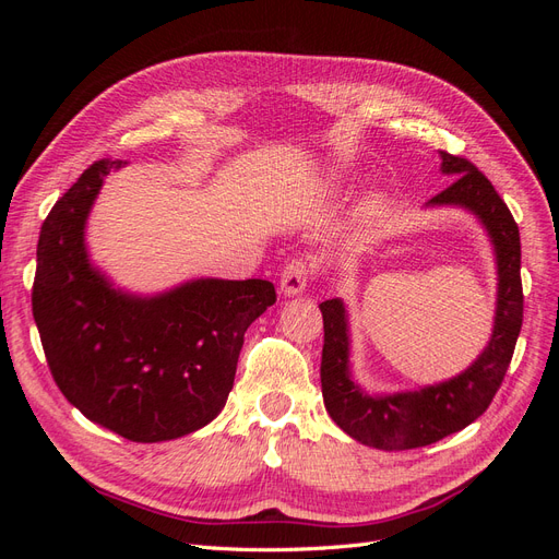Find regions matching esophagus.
Wrapping results in <instances>:
<instances>
[{
	"mask_svg": "<svg viewBox=\"0 0 559 559\" xmlns=\"http://www.w3.org/2000/svg\"><path fill=\"white\" fill-rule=\"evenodd\" d=\"M310 263L302 259H294L292 263H286L282 275H280V289L284 296H298L306 292L308 280H310Z\"/></svg>",
	"mask_w": 559,
	"mask_h": 559,
	"instance_id": "1",
	"label": "esophagus"
}]
</instances>
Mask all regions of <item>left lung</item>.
I'll use <instances>...</instances> for the list:
<instances>
[{
	"label": "left lung",
	"mask_w": 559,
	"mask_h": 559,
	"mask_svg": "<svg viewBox=\"0 0 559 559\" xmlns=\"http://www.w3.org/2000/svg\"><path fill=\"white\" fill-rule=\"evenodd\" d=\"M443 175L454 177L429 205H456L476 214L497 253V317L485 352L464 373L417 392L370 396L349 376L347 312L341 298L319 306L324 317L321 394L331 419L354 441L378 450L431 445L476 421L492 403L513 359L522 329L520 230L511 210L476 165L441 151Z\"/></svg>",
	"instance_id": "8db88e82"
}]
</instances>
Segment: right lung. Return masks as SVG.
<instances>
[{
	"label": "right lung",
	"mask_w": 559,
	"mask_h": 559,
	"mask_svg": "<svg viewBox=\"0 0 559 559\" xmlns=\"http://www.w3.org/2000/svg\"><path fill=\"white\" fill-rule=\"evenodd\" d=\"M97 160L48 212L32 314L64 399L134 443L198 431L222 413L245 331L277 300L267 280H193L132 296L91 265L86 222L111 170Z\"/></svg>",
	"instance_id": "add662e5"
}]
</instances>
